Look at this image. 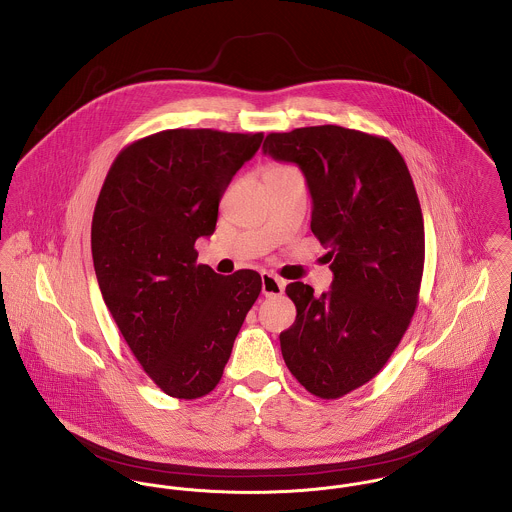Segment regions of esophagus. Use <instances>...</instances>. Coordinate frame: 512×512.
I'll use <instances>...</instances> for the list:
<instances>
[{
    "label": "esophagus",
    "mask_w": 512,
    "mask_h": 512,
    "mask_svg": "<svg viewBox=\"0 0 512 512\" xmlns=\"http://www.w3.org/2000/svg\"><path fill=\"white\" fill-rule=\"evenodd\" d=\"M284 280L271 273H263L261 275V290L265 296H280L284 292Z\"/></svg>",
    "instance_id": "esophagus-1"
}]
</instances>
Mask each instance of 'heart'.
<instances>
[{
    "mask_svg": "<svg viewBox=\"0 0 512 512\" xmlns=\"http://www.w3.org/2000/svg\"><path fill=\"white\" fill-rule=\"evenodd\" d=\"M273 169H280V167H273Z\"/></svg>",
    "mask_w": 512,
    "mask_h": 512,
    "instance_id": "obj_1",
    "label": "heart"
}]
</instances>
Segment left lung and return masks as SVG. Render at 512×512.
Here are the masks:
<instances>
[{
	"label": "left lung",
	"instance_id": "8db88e82",
	"mask_svg": "<svg viewBox=\"0 0 512 512\" xmlns=\"http://www.w3.org/2000/svg\"><path fill=\"white\" fill-rule=\"evenodd\" d=\"M263 152L296 163L312 195V232L327 249L331 290L286 286L296 321L280 333L292 376L321 399L370 382L394 354L419 302L425 226L388 138L335 124L273 132Z\"/></svg>",
	"mask_w": 512,
	"mask_h": 512
}]
</instances>
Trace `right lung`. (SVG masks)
<instances>
[{
  "instance_id": "add662e5",
  "label": "right lung",
  "mask_w": 512,
  "mask_h": 512,
  "mask_svg": "<svg viewBox=\"0 0 512 512\" xmlns=\"http://www.w3.org/2000/svg\"><path fill=\"white\" fill-rule=\"evenodd\" d=\"M263 132L173 128L126 146L113 161L91 222L103 300L140 366L161 392L210 394L224 374L261 276L197 265L218 204Z\"/></svg>"
}]
</instances>
